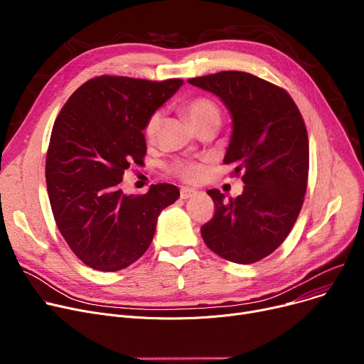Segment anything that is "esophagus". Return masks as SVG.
<instances>
[{
    "label": "esophagus",
    "instance_id": "esophagus-1",
    "mask_svg": "<svg viewBox=\"0 0 364 364\" xmlns=\"http://www.w3.org/2000/svg\"><path fill=\"white\" fill-rule=\"evenodd\" d=\"M196 194H197V191L192 189V188H182V189H181V198H182V200L192 198Z\"/></svg>",
    "mask_w": 364,
    "mask_h": 364
}]
</instances>
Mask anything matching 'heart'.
<instances>
[{
	"instance_id": "heart-1",
	"label": "heart",
	"mask_w": 364,
	"mask_h": 364,
	"mask_svg": "<svg viewBox=\"0 0 364 364\" xmlns=\"http://www.w3.org/2000/svg\"><path fill=\"white\" fill-rule=\"evenodd\" d=\"M183 110L189 116L197 127L208 122H220V110L215 101H211L207 97H194L183 104ZM161 123V113L156 112L149 116L145 124V136L148 139H153L159 131ZM170 173L181 178L185 182L194 183L203 178L205 173V166L200 161L192 160H176L168 166Z\"/></svg>"
}]
</instances>
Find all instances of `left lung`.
<instances>
[{
    "instance_id": "1",
    "label": "left lung",
    "mask_w": 364,
    "mask_h": 364,
    "mask_svg": "<svg viewBox=\"0 0 364 364\" xmlns=\"http://www.w3.org/2000/svg\"><path fill=\"white\" fill-rule=\"evenodd\" d=\"M188 82L218 95L232 116L225 164L242 175L244 192L225 201L208 189L215 216L201 226L205 245L220 257L255 263L279 247L300 215L309 178V136L289 94L245 72H219Z\"/></svg>"
}]
</instances>
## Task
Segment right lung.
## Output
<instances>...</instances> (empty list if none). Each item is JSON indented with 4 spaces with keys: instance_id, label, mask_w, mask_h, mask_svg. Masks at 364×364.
I'll return each instance as SVG.
<instances>
[{
    "instance_id": "1",
    "label": "right lung",
    "mask_w": 364,
    "mask_h": 364,
    "mask_svg": "<svg viewBox=\"0 0 364 364\" xmlns=\"http://www.w3.org/2000/svg\"><path fill=\"white\" fill-rule=\"evenodd\" d=\"M182 83L98 76L70 95L54 122L46 161L54 220L76 257L95 270L136 262L153 241L161 210L179 198L170 183L126 196L120 182L132 163H144L149 116Z\"/></svg>"
}]
</instances>
